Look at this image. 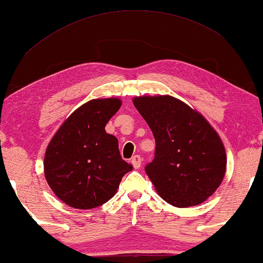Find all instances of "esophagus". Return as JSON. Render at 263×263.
<instances>
[{
  "instance_id": "1",
  "label": "esophagus",
  "mask_w": 263,
  "mask_h": 263,
  "mask_svg": "<svg viewBox=\"0 0 263 263\" xmlns=\"http://www.w3.org/2000/svg\"><path fill=\"white\" fill-rule=\"evenodd\" d=\"M130 163H132L133 166H134L135 169L140 168V165H141V157H140L139 155L133 156L132 159H130Z\"/></svg>"
}]
</instances>
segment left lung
<instances>
[{
    "instance_id": "obj_1",
    "label": "left lung",
    "mask_w": 263,
    "mask_h": 263,
    "mask_svg": "<svg viewBox=\"0 0 263 263\" xmlns=\"http://www.w3.org/2000/svg\"><path fill=\"white\" fill-rule=\"evenodd\" d=\"M133 104L156 140L155 158L145 172L157 193L176 208L205 202L226 173L220 135L202 114L170 95L136 97Z\"/></svg>"
}]
</instances>
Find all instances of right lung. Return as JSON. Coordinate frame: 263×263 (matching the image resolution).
Instances as JSON below:
<instances>
[{"label":"right lung","instance_id":"right-lung-1","mask_svg":"<svg viewBox=\"0 0 263 263\" xmlns=\"http://www.w3.org/2000/svg\"><path fill=\"white\" fill-rule=\"evenodd\" d=\"M121 105L118 98L86 102L65 119L47 146L44 176L69 206L88 210L102 205L133 170L122 159L117 138L105 130Z\"/></svg>","mask_w":263,"mask_h":263}]
</instances>
